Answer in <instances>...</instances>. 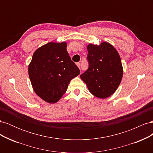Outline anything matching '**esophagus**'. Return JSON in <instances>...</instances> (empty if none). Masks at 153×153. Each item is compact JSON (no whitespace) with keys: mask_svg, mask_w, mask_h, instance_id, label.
<instances>
[{"mask_svg":"<svg viewBox=\"0 0 153 153\" xmlns=\"http://www.w3.org/2000/svg\"><path fill=\"white\" fill-rule=\"evenodd\" d=\"M76 66H78V68H80V62H77V63H76Z\"/></svg>","mask_w":153,"mask_h":153,"instance_id":"obj_1","label":"esophagus"}]
</instances>
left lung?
I'll use <instances>...</instances> for the list:
<instances>
[{"mask_svg": "<svg viewBox=\"0 0 153 153\" xmlns=\"http://www.w3.org/2000/svg\"><path fill=\"white\" fill-rule=\"evenodd\" d=\"M89 68L80 75L91 94L105 99L112 95L121 82L123 68L121 57L108 42L87 45Z\"/></svg>", "mask_w": 153, "mask_h": 153, "instance_id": "obj_1", "label": "left lung"}]
</instances>
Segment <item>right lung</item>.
I'll return each instance as SVG.
<instances>
[{
    "label": "right lung",
    "instance_id": "add662e5",
    "mask_svg": "<svg viewBox=\"0 0 153 153\" xmlns=\"http://www.w3.org/2000/svg\"><path fill=\"white\" fill-rule=\"evenodd\" d=\"M66 42H50L37 49L29 65V76L36 94L45 101L55 103L67 91L80 69L67 52Z\"/></svg>",
    "mask_w": 153,
    "mask_h": 153
}]
</instances>
